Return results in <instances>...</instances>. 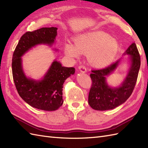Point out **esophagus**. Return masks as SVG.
Wrapping results in <instances>:
<instances>
[{"label": "esophagus", "instance_id": "34e87169", "mask_svg": "<svg viewBox=\"0 0 148 148\" xmlns=\"http://www.w3.org/2000/svg\"><path fill=\"white\" fill-rule=\"evenodd\" d=\"M78 68H79V70H80L81 72H82V73H85L86 71V68L84 65H80L78 66Z\"/></svg>", "mask_w": 148, "mask_h": 148}]
</instances>
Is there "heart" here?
Listing matches in <instances>:
<instances>
[{
  "instance_id": "b5f03b06",
  "label": "heart",
  "mask_w": 148,
  "mask_h": 148,
  "mask_svg": "<svg viewBox=\"0 0 148 148\" xmlns=\"http://www.w3.org/2000/svg\"><path fill=\"white\" fill-rule=\"evenodd\" d=\"M75 46L68 43L64 51L68 56L78 57L80 53L88 55L90 62L97 66H104L113 60L118 51L116 39L102 31L83 34L75 40Z\"/></svg>"
}]
</instances>
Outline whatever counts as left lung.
Returning a JSON list of instances; mask_svg holds the SVG:
<instances>
[{
    "instance_id": "8db88e82",
    "label": "left lung",
    "mask_w": 148,
    "mask_h": 148,
    "mask_svg": "<svg viewBox=\"0 0 148 148\" xmlns=\"http://www.w3.org/2000/svg\"><path fill=\"white\" fill-rule=\"evenodd\" d=\"M125 54L131 56V66L127 77L119 88H110L106 83V77L117 68L119 61L106 68L92 70L90 76L92 83L88 94V103L92 109L97 110L113 109L125 102L131 95L140 65V55L134 42L129 47Z\"/></svg>"
}]
</instances>
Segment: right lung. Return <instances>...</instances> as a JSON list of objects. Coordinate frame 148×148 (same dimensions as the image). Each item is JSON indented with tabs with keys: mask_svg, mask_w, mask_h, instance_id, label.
Instances as JSON below:
<instances>
[{
	"mask_svg": "<svg viewBox=\"0 0 148 148\" xmlns=\"http://www.w3.org/2000/svg\"><path fill=\"white\" fill-rule=\"evenodd\" d=\"M56 35L57 28L54 27L27 31L21 36L12 56L13 80L19 95L29 106L46 111L56 110L62 106L63 83L74 74L75 68L62 66L55 61L44 78L35 81L25 76L21 57L36 45H52Z\"/></svg>",
	"mask_w": 148,
	"mask_h": 148,
	"instance_id": "1",
	"label": "right lung"
}]
</instances>
